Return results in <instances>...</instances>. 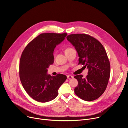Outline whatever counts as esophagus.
<instances>
[{"mask_svg":"<svg viewBox=\"0 0 128 128\" xmlns=\"http://www.w3.org/2000/svg\"><path fill=\"white\" fill-rule=\"evenodd\" d=\"M67 78H68V79H70V78H74V76H71V75H68V76H67Z\"/></svg>","mask_w":128,"mask_h":128,"instance_id":"esophagus-1","label":"esophagus"}]
</instances>
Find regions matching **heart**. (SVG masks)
<instances>
[{
	"label": "heart",
	"instance_id": "1",
	"mask_svg": "<svg viewBox=\"0 0 128 128\" xmlns=\"http://www.w3.org/2000/svg\"><path fill=\"white\" fill-rule=\"evenodd\" d=\"M71 49H72V48H67L66 49V50H65V52H67V51H68V50H71ZM55 56H56V54L54 53V57H55Z\"/></svg>",
	"mask_w": 128,
	"mask_h": 128
}]
</instances>
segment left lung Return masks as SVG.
<instances>
[{"label":"left lung","instance_id":"8db88e82","mask_svg":"<svg viewBox=\"0 0 128 128\" xmlns=\"http://www.w3.org/2000/svg\"><path fill=\"white\" fill-rule=\"evenodd\" d=\"M67 40L76 50L78 63L88 69V76L74 78L78 81L75 94L82 99L91 101L100 97L105 90L110 77V65L102 44L96 38L86 34H73Z\"/></svg>","mask_w":128,"mask_h":128}]
</instances>
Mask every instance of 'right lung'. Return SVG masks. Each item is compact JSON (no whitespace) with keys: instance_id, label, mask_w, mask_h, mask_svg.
<instances>
[{"instance_id":"1","label":"right lung","mask_w":128,"mask_h":128,"mask_svg":"<svg viewBox=\"0 0 128 128\" xmlns=\"http://www.w3.org/2000/svg\"><path fill=\"white\" fill-rule=\"evenodd\" d=\"M67 35L66 33L40 34L28 44L22 54L20 78L26 92L36 101L44 103L54 99L67 79L62 74L52 76L47 74L48 68L54 62V48Z\"/></svg>"}]
</instances>
